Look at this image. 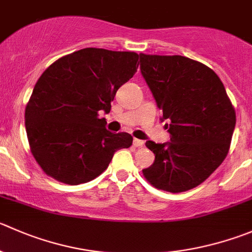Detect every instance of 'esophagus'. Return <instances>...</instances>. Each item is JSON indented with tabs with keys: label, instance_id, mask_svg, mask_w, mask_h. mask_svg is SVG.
Returning a JSON list of instances; mask_svg holds the SVG:
<instances>
[{
	"label": "esophagus",
	"instance_id": "esophagus-1",
	"mask_svg": "<svg viewBox=\"0 0 252 252\" xmlns=\"http://www.w3.org/2000/svg\"><path fill=\"white\" fill-rule=\"evenodd\" d=\"M133 144H134V146H136V148H139V146H143L144 145V141L143 140H140V139H134L133 140Z\"/></svg>",
	"mask_w": 252,
	"mask_h": 252
}]
</instances>
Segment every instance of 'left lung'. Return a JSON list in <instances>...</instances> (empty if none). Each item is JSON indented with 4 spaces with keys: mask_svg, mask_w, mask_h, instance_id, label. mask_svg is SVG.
I'll list each match as a JSON object with an SVG mask.
<instances>
[{
    "mask_svg": "<svg viewBox=\"0 0 252 252\" xmlns=\"http://www.w3.org/2000/svg\"><path fill=\"white\" fill-rule=\"evenodd\" d=\"M140 70L171 134L168 143H145L155 161L144 168V177L171 193L192 189L228 155L235 109L218 75L199 61L140 54Z\"/></svg>",
    "mask_w": 252,
    "mask_h": 252,
    "instance_id": "left-lung-1",
    "label": "left lung"
}]
</instances>
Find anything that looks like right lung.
Masks as SVG:
<instances>
[{"label":"right lung","mask_w":252,"mask_h":252,"mask_svg":"<svg viewBox=\"0 0 252 252\" xmlns=\"http://www.w3.org/2000/svg\"><path fill=\"white\" fill-rule=\"evenodd\" d=\"M138 60L134 51L85 48L41 74L24 119L31 151L46 175L66 185L89 182L108 167L117 150L133 144L130 134L107 130L99 113H109Z\"/></svg>","instance_id":"obj_1"}]
</instances>
